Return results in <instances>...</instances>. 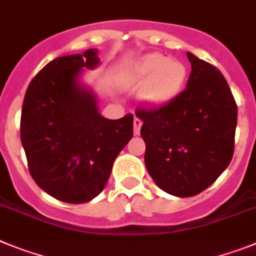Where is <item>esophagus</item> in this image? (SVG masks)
Segmentation results:
<instances>
[{"label": "esophagus", "mask_w": 256, "mask_h": 256, "mask_svg": "<svg viewBox=\"0 0 256 256\" xmlns=\"http://www.w3.org/2000/svg\"><path fill=\"white\" fill-rule=\"evenodd\" d=\"M142 125H143V122H142V120H139L138 117H135L134 118V134L138 135L139 132H140V128Z\"/></svg>", "instance_id": "esophagus-1"}]
</instances>
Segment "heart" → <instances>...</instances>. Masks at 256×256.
<instances>
[{
	"instance_id": "1",
	"label": "heart",
	"mask_w": 256,
	"mask_h": 256,
	"mask_svg": "<svg viewBox=\"0 0 256 256\" xmlns=\"http://www.w3.org/2000/svg\"><path fill=\"white\" fill-rule=\"evenodd\" d=\"M186 68L180 62L171 60L162 54H148L135 66L132 80L138 84L148 81L143 90V98L150 103L168 102L183 88Z\"/></svg>"
}]
</instances>
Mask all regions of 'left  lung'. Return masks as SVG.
Returning <instances> with one entry per match:
<instances>
[{
	"instance_id": "left-lung-1",
	"label": "left lung",
	"mask_w": 256,
	"mask_h": 256,
	"mask_svg": "<svg viewBox=\"0 0 256 256\" xmlns=\"http://www.w3.org/2000/svg\"><path fill=\"white\" fill-rule=\"evenodd\" d=\"M186 90L168 103L135 112L143 121L146 170L166 193L190 197L216 180L234 152L237 104L212 64L186 54Z\"/></svg>"
}]
</instances>
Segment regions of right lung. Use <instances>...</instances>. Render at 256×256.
I'll list each match as a JSON object with an SVG mask.
<instances>
[{"label":"right lung","mask_w":256,"mask_h":256,"mask_svg":"<svg viewBox=\"0 0 256 256\" xmlns=\"http://www.w3.org/2000/svg\"><path fill=\"white\" fill-rule=\"evenodd\" d=\"M96 50L56 58L33 77L24 96L20 139L33 180L54 198L84 204L106 186L113 162L132 138L131 113L106 120L78 84Z\"/></svg>","instance_id":"1"}]
</instances>
